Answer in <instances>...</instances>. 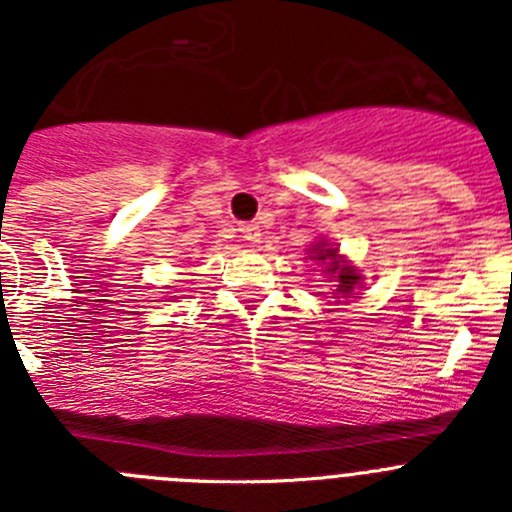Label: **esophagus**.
Returning a JSON list of instances; mask_svg holds the SVG:
<instances>
[{"label": "esophagus", "mask_w": 512, "mask_h": 512, "mask_svg": "<svg viewBox=\"0 0 512 512\" xmlns=\"http://www.w3.org/2000/svg\"><path fill=\"white\" fill-rule=\"evenodd\" d=\"M239 232H242V237H245L250 245H257V242H260V237H262V232H260V227H257V224H239Z\"/></svg>", "instance_id": "34e87169"}]
</instances>
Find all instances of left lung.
Returning <instances> with one entry per match:
<instances>
[{"instance_id":"obj_1","label":"left lung","mask_w":512,"mask_h":512,"mask_svg":"<svg viewBox=\"0 0 512 512\" xmlns=\"http://www.w3.org/2000/svg\"><path fill=\"white\" fill-rule=\"evenodd\" d=\"M311 260H319L326 265V273H329V280H334V298H349L354 296V290L362 285V275L357 273V267L352 262L344 260L339 255L336 247H331L326 239L316 242L311 247Z\"/></svg>"}]
</instances>
